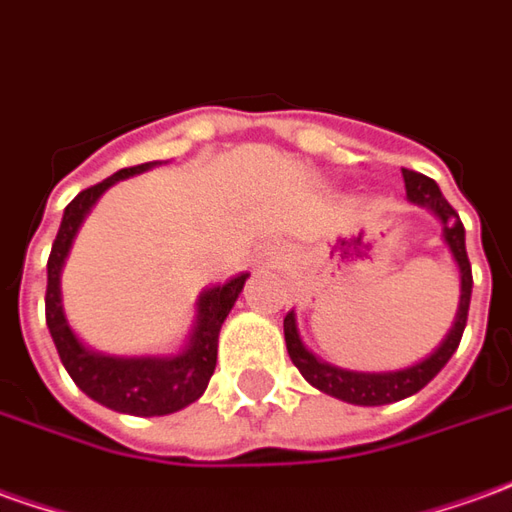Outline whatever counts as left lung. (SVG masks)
<instances>
[{
	"label": "left lung",
	"instance_id": "obj_1",
	"mask_svg": "<svg viewBox=\"0 0 512 512\" xmlns=\"http://www.w3.org/2000/svg\"><path fill=\"white\" fill-rule=\"evenodd\" d=\"M402 177H405L410 202L430 207L432 213L441 219L443 241L449 244L457 266H460V310H457L455 327L449 330L446 341L427 360H421L416 366L402 368V371H385V374H363V371H346V368L321 363L318 357L310 355L302 338H299V332H296L293 310L282 321V327H285V346H288V355H291L293 366L299 368V374L310 385H316L318 391L330 393V396L343 399V402H352V405H391V402H399V399H407V396L421 391L449 363V357L455 355L468 321V305H471V285H474V280H471V263H468L466 255L463 221L455 213V207L443 199L441 188L435 185V180L410 169H402Z\"/></svg>",
	"mask_w": 512,
	"mask_h": 512
}]
</instances>
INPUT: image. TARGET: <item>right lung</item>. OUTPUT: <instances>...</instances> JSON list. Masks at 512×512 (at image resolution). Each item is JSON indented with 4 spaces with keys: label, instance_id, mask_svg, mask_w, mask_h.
Here are the masks:
<instances>
[{
    "label": "right lung",
    "instance_id": "1",
    "mask_svg": "<svg viewBox=\"0 0 512 512\" xmlns=\"http://www.w3.org/2000/svg\"><path fill=\"white\" fill-rule=\"evenodd\" d=\"M152 163L130 166L116 171L113 177L96 182L71 199L60 221L55 244L46 263V327L52 332L57 355L71 374V380L99 405L130 413V416H166L174 410L196 402L205 393L213 377L216 357H219V332L224 318L235 305L249 274H238L224 285H213L199 296V316H196L191 343L177 357H105L88 352L77 335L71 332L69 321L60 305V268L69 255V246L80 230L85 213L94 207L113 182L130 174H141Z\"/></svg>",
    "mask_w": 512,
    "mask_h": 512
}]
</instances>
